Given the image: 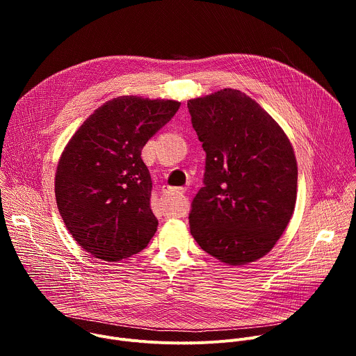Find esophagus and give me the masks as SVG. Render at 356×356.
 I'll return each instance as SVG.
<instances>
[{"label": "esophagus", "mask_w": 356, "mask_h": 356, "mask_svg": "<svg viewBox=\"0 0 356 356\" xmlns=\"http://www.w3.org/2000/svg\"><path fill=\"white\" fill-rule=\"evenodd\" d=\"M176 191H179V193H186L187 188H186V187H179V188H176Z\"/></svg>", "instance_id": "obj_1"}]
</instances>
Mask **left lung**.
Wrapping results in <instances>:
<instances>
[{
    "mask_svg": "<svg viewBox=\"0 0 356 356\" xmlns=\"http://www.w3.org/2000/svg\"><path fill=\"white\" fill-rule=\"evenodd\" d=\"M206 152L204 187L191 202L190 232L227 265L265 257L296 206L297 162L277 122L245 92L224 88L187 101Z\"/></svg>",
    "mask_w": 356,
    "mask_h": 356,
    "instance_id": "obj_1",
    "label": "left lung"
}]
</instances>
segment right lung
<instances>
[{
  "mask_svg": "<svg viewBox=\"0 0 356 356\" xmlns=\"http://www.w3.org/2000/svg\"><path fill=\"white\" fill-rule=\"evenodd\" d=\"M179 107L173 99L117 97L98 107L65 147L55 179L58 209L92 257L125 259L155 235L152 179L140 152Z\"/></svg>",
  "mask_w": 356,
  "mask_h": 356,
  "instance_id": "add662e5",
  "label": "right lung"
}]
</instances>
